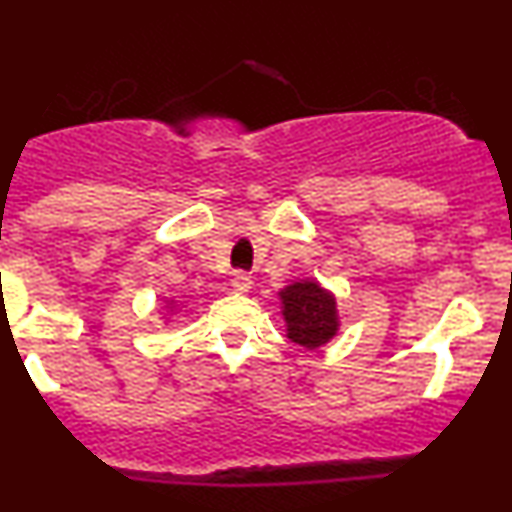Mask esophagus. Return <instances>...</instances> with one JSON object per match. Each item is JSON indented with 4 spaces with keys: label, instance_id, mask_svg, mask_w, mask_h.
Returning <instances> with one entry per match:
<instances>
[{
    "label": "esophagus",
    "instance_id": "esophagus-1",
    "mask_svg": "<svg viewBox=\"0 0 512 512\" xmlns=\"http://www.w3.org/2000/svg\"><path fill=\"white\" fill-rule=\"evenodd\" d=\"M231 284H233V289H236V291L248 293L250 286H252V279H250L248 272H236V274H233Z\"/></svg>",
    "mask_w": 512,
    "mask_h": 512
}]
</instances>
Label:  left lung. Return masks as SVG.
<instances>
[{
    "label": "left lung",
    "mask_w": 512,
    "mask_h": 512,
    "mask_svg": "<svg viewBox=\"0 0 512 512\" xmlns=\"http://www.w3.org/2000/svg\"><path fill=\"white\" fill-rule=\"evenodd\" d=\"M291 342L317 349L337 334V301L317 281H296L279 293Z\"/></svg>",
    "instance_id": "8db88e82"
}]
</instances>
